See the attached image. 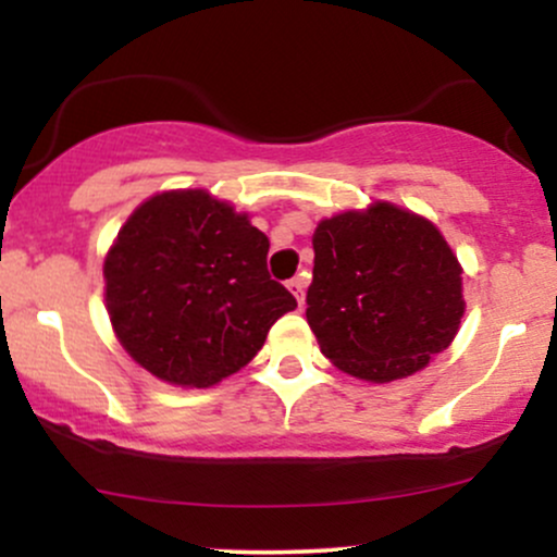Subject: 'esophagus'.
Segmentation results:
<instances>
[{
    "label": "esophagus",
    "mask_w": 557,
    "mask_h": 557,
    "mask_svg": "<svg viewBox=\"0 0 557 557\" xmlns=\"http://www.w3.org/2000/svg\"><path fill=\"white\" fill-rule=\"evenodd\" d=\"M287 290H290L293 296H296L298 306H304V290H306V280H304V277L287 280Z\"/></svg>",
    "instance_id": "34e87169"
}]
</instances>
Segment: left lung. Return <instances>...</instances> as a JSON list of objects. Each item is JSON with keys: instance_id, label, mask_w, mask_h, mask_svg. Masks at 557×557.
<instances>
[{"instance_id": "obj_1", "label": "left lung", "mask_w": 557, "mask_h": 557, "mask_svg": "<svg viewBox=\"0 0 557 557\" xmlns=\"http://www.w3.org/2000/svg\"><path fill=\"white\" fill-rule=\"evenodd\" d=\"M461 272L430 220L376 201L317 225L306 319L337 369L367 382L403 380L456 337Z\"/></svg>"}]
</instances>
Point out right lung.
I'll use <instances>...</instances> for the list:
<instances>
[{"label": "right lung", "mask_w": 557, "mask_h": 557, "mask_svg": "<svg viewBox=\"0 0 557 557\" xmlns=\"http://www.w3.org/2000/svg\"><path fill=\"white\" fill-rule=\"evenodd\" d=\"M270 240L201 188L164 190L127 216L104 259L114 335L146 372L209 387L259 354L296 298L267 272Z\"/></svg>", "instance_id": "obj_1"}]
</instances>
